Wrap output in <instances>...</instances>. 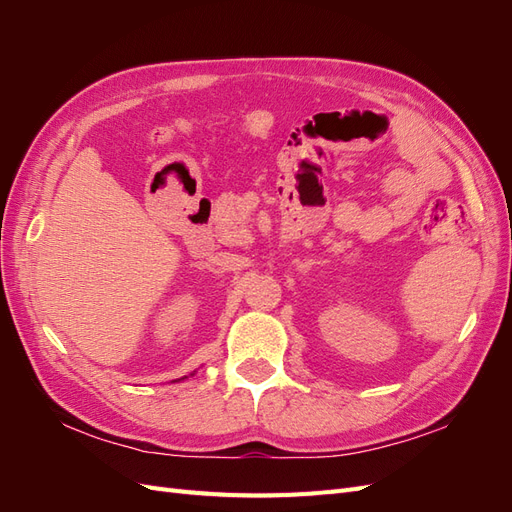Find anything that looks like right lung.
Masks as SVG:
<instances>
[{"label": "right lung", "mask_w": 512, "mask_h": 512, "mask_svg": "<svg viewBox=\"0 0 512 512\" xmlns=\"http://www.w3.org/2000/svg\"><path fill=\"white\" fill-rule=\"evenodd\" d=\"M194 376V374H192ZM185 378H188V376H183V378H179V380H185ZM179 380H173V382H179Z\"/></svg>", "instance_id": "obj_1"}]
</instances>
